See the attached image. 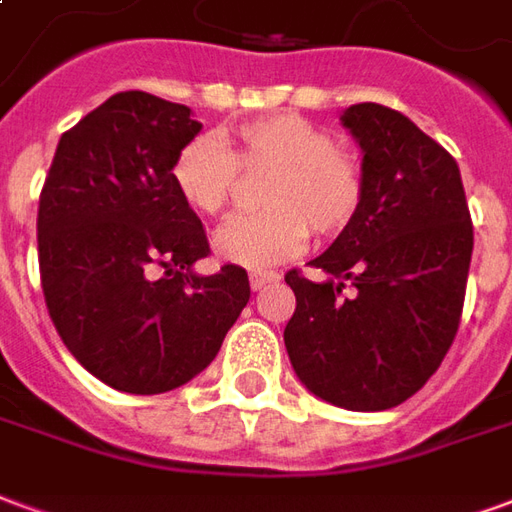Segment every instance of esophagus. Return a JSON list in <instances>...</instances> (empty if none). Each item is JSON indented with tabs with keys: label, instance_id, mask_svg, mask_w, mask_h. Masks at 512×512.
Wrapping results in <instances>:
<instances>
[{
	"label": "esophagus",
	"instance_id": "obj_1",
	"mask_svg": "<svg viewBox=\"0 0 512 512\" xmlns=\"http://www.w3.org/2000/svg\"><path fill=\"white\" fill-rule=\"evenodd\" d=\"M279 274H274V271H252L249 274V285H252V290H263L268 285V282H277Z\"/></svg>",
	"mask_w": 512,
	"mask_h": 512
}]
</instances>
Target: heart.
Instances as JSON below:
<instances>
[{
    "mask_svg": "<svg viewBox=\"0 0 512 512\" xmlns=\"http://www.w3.org/2000/svg\"><path fill=\"white\" fill-rule=\"evenodd\" d=\"M235 167H274L263 202L268 211L235 216L213 235V255L238 268H268L288 260L318 235L343 233L354 222L365 180L351 153L299 115H277L233 128L216 142L194 136L180 147L169 180L191 211L216 216L235 186Z\"/></svg>",
    "mask_w": 512,
    "mask_h": 512,
    "instance_id": "b5f03b06",
    "label": "heart"
}]
</instances>
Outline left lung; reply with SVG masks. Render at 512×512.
Masks as SVG:
<instances>
[{"instance_id":"1","label":"left lung","mask_w":512,"mask_h":512,"mask_svg":"<svg viewBox=\"0 0 512 512\" xmlns=\"http://www.w3.org/2000/svg\"><path fill=\"white\" fill-rule=\"evenodd\" d=\"M362 150L356 219L310 260L326 279L288 271L296 312L285 348L312 395L384 411L425 386L461 323L472 219L455 158L406 115L354 104L340 115ZM345 284L357 290L343 297Z\"/></svg>"}]
</instances>
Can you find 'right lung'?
<instances>
[{"instance_id":"add662e5","label":"right lung","mask_w":512,"mask_h":512,"mask_svg":"<svg viewBox=\"0 0 512 512\" xmlns=\"http://www.w3.org/2000/svg\"><path fill=\"white\" fill-rule=\"evenodd\" d=\"M200 128L189 106L117 93L60 136L40 191L51 321L79 365L120 392L158 395L191 381L249 301L244 268L194 271L208 238L169 167Z\"/></svg>"}]
</instances>
